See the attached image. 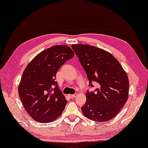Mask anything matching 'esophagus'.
Listing matches in <instances>:
<instances>
[{"label":"esophagus","instance_id":"obj_1","mask_svg":"<svg viewBox=\"0 0 148 148\" xmlns=\"http://www.w3.org/2000/svg\"><path fill=\"white\" fill-rule=\"evenodd\" d=\"M77 94H69V96L71 98H75V97L77 96Z\"/></svg>","mask_w":148,"mask_h":148}]
</instances>
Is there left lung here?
<instances>
[{
    "mask_svg": "<svg viewBox=\"0 0 148 148\" xmlns=\"http://www.w3.org/2000/svg\"><path fill=\"white\" fill-rule=\"evenodd\" d=\"M85 71L89 86L98 83L94 92L87 91L86 101L81 108L86 118L106 122L114 118L127 102L129 81L118 60L106 50L88 45H72Z\"/></svg>",
    "mask_w": 148,
    "mask_h": 148,
    "instance_id": "left-lung-1",
    "label": "left lung"
}]
</instances>
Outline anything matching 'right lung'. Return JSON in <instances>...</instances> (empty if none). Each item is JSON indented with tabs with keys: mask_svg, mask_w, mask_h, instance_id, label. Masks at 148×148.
Masks as SVG:
<instances>
[{
	"mask_svg": "<svg viewBox=\"0 0 148 148\" xmlns=\"http://www.w3.org/2000/svg\"><path fill=\"white\" fill-rule=\"evenodd\" d=\"M74 55L66 45L53 46L37 54L25 67L18 93L25 110L36 121L52 122L64 110L67 100L55 81L56 75Z\"/></svg>",
	"mask_w": 148,
	"mask_h": 148,
	"instance_id": "obj_1",
	"label": "right lung"
}]
</instances>
